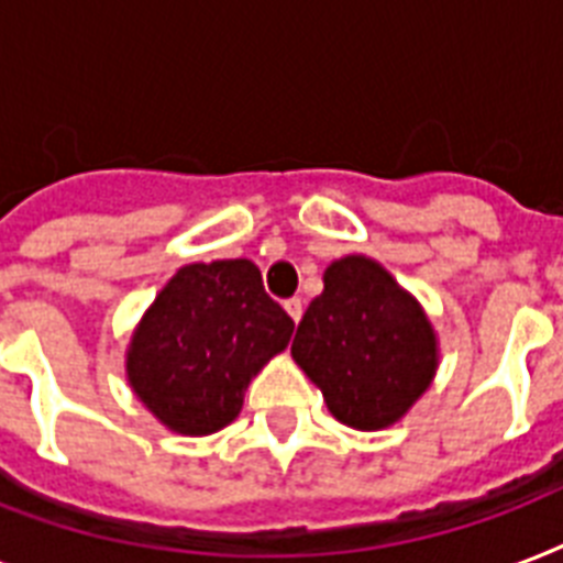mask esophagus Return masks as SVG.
Here are the masks:
<instances>
[{"mask_svg": "<svg viewBox=\"0 0 563 563\" xmlns=\"http://www.w3.org/2000/svg\"><path fill=\"white\" fill-rule=\"evenodd\" d=\"M283 307H286V312H289L291 321H295V324H298L300 316H303V300H300V298H291V300H286V303H283Z\"/></svg>", "mask_w": 563, "mask_h": 563, "instance_id": "1", "label": "esophagus"}]
</instances>
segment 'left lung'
<instances>
[{"instance_id": "1", "label": "left lung", "mask_w": 563, "mask_h": 563, "mask_svg": "<svg viewBox=\"0 0 563 563\" xmlns=\"http://www.w3.org/2000/svg\"><path fill=\"white\" fill-rule=\"evenodd\" d=\"M291 356L321 388L333 418L365 432L402 418L438 365L435 333L420 303L368 256H344L327 268Z\"/></svg>"}]
</instances>
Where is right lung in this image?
Wrapping results in <instances>:
<instances>
[{
  "label": "right lung",
  "instance_id": "add662e5",
  "mask_svg": "<svg viewBox=\"0 0 563 563\" xmlns=\"http://www.w3.org/2000/svg\"><path fill=\"white\" fill-rule=\"evenodd\" d=\"M291 330L254 263L184 265L136 327L128 379L161 423L210 435L236 418L251 376L289 344Z\"/></svg>",
  "mask_w": 563,
  "mask_h": 563
}]
</instances>
